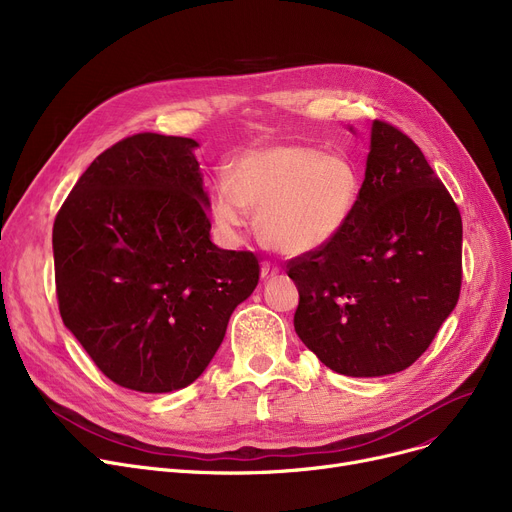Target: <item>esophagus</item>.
<instances>
[{
    "label": "esophagus",
    "mask_w": 512,
    "mask_h": 512,
    "mask_svg": "<svg viewBox=\"0 0 512 512\" xmlns=\"http://www.w3.org/2000/svg\"><path fill=\"white\" fill-rule=\"evenodd\" d=\"M278 272H280L278 265H274V263H270V261H263V263H261V280H270V278H274Z\"/></svg>",
    "instance_id": "esophagus-1"
}]
</instances>
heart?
I'll return each mask as SVG.
<instances>
[{
    "instance_id": "1",
    "label": "heart",
    "mask_w": 512,
    "mask_h": 512,
    "mask_svg": "<svg viewBox=\"0 0 512 512\" xmlns=\"http://www.w3.org/2000/svg\"><path fill=\"white\" fill-rule=\"evenodd\" d=\"M361 178L351 159L307 143H274L242 151L211 188L213 220L228 236L259 211L267 245L284 255L324 249L351 218Z\"/></svg>"
}]
</instances>
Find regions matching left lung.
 Listing matches in <instances>:
<instances>
[{"label": "left lung", "mask_w": 512, "mask_h": 512, "mask_svg": "<svg viewBox=\"0 0 512 512\" xmlns=\"http://www.w3.org/2000/svg\"><path fill=\"white\" fill-rule=\"evenodd\" d=\"M294 330L336 373L380 378L413 365L452 313L463 280V220L421 149L371 124L351 218L324 249L288 261Z\"/></svg>", "instance_id": "8db88e82"}]
</instances>
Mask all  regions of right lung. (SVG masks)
<instances>
[{"instance_id":"obj_1","label":"right lung","mask_w":512,"mask_h":512,"mask_svg":"<svg viewBox=\"0 0 512 512\" xmlns=\"http://www.w3.org/2000/svg\"><path fill=\"white\" fill-rule=\"evenodd\" d=\"M197 141L141 132L105 149L53 224L64 326L114 384L161 394L193 384L259 261L215 247Z\"/></svg>"}]
</instances>
